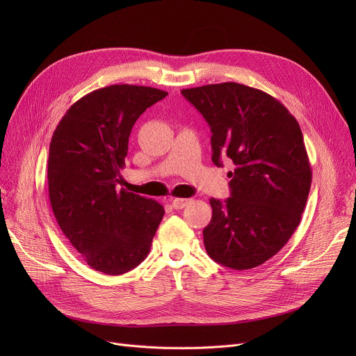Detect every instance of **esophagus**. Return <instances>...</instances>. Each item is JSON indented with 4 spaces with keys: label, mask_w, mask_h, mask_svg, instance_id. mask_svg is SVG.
Instances as JSON below:
<instances>
[{
    "label": "esophagus",
    "mask_w": 356,
    "mask_h": 356,
    "mask_svg": "<svg viewBox=\"0 0 356 356\" xmlns=\"http://www.w3.org/2000/svg\"><path fill=\"white\" fill-rule=\"evenodd\" d=\"M191 202H192L191 199H183V197H176V199H173V200H172V207H173L175 209H183V208H186V207H188V204H189Z\"/></svg>",
    "instance_id": "34e87169"
}]
</instances>
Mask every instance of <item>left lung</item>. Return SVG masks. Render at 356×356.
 Returning <instances> with one entry per match:
<instances>
[{
    "label": "left lung",
    "mask_w": 356,
    "mask_h": 356,
    "mask_svg": "<svg viewBox=\"0 0 356 356\" xmlns=\"http://www.w3.org/2000/svg\"><path fill=\"white\" fill-rule=\"evenodd\" d=\"M211 127L212 161L229 159L231 197L211 199L208 255L234 270L264 264L298 227L312 184L303 134L268 93L235 82L183 89Z\"/></svg>",
    "instance_id": "obj_1"
}]
</instances>
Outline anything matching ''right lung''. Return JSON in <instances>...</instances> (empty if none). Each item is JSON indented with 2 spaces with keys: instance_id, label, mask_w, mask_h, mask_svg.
Wrapping results in <instances>:
<instances>
[{
  "instance_id": "add662e5",
  "label": "right lung",
  "mask_w": 356,
  "mask_h": 356,
  "mask_svg": "<svg viewBox=\"0 0 356 356\" xmlns=\"http://www.w3.org/2000/svg\"><path fill=\"white\" fill-rule=\"evenodd\" d=\"M167 92L111 85L74 102L49 149V197L72 247L93 270L120 275L147 258L164 215L153 199L118 191L128 138L143 112Z\"/></svg>"
}]
</instances>
